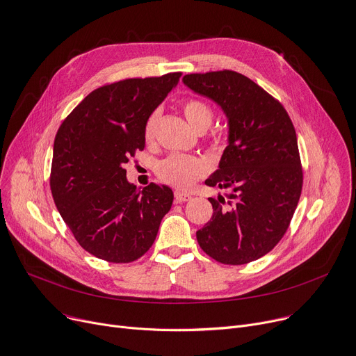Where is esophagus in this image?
<instances>
[{"mask_svg":"<svg viewBox=\"0 0 356 356\" xmlns=\"http://www.w3.org/2000/svg\"><path fill=\"white\" fill-rule=\"evenodd\" d=\"M174 197H175V202H185L188 200H191V195L186 194L184 191H179V190H175L174 191Z\"/></svg>","mask_w":356,"mask_h":356,"instance_id":"obj_1","label":"esophagus"}]
</instances>
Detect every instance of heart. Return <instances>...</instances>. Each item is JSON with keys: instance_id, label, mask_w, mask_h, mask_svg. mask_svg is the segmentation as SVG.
Segmentation results:
<instances>
[{"instance_id": "1", "label": "heart", "mask_w": 356, "mask_h": 356, "mask_svg": "<svg viewBox=\"0 0 356 356\" xmlns=\"http://www.w3.org/2000/svg\"><path fill=\"white\" fill-rule=\"evenodd\" d=\"M182 112L190 122L193 128L198 132L205 131L210 127L214 112L210 104L200 97H188L182 103ZM159 112L154 111L145 120L143 138L146 142H151L155 138L156 123ZM208 172V163L200 156L185 155V154H171L158 162L155 174L163 184L172 185L179 190H186L194 182L201 179Z\"/></svg>"}]
</instances>
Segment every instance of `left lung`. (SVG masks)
Returning <instances> with one entry per match:
<instances>
[{"mask_svg":"<svg viewBox=\"0 0 356 356\" xmlns=\"http://www.w3.org/2000/svg\"><path fill=\"white\" fill-rule=\"evenodd\" d=\"M182 81L217 102L229 124L220 170L205 184L229 190L232 201L208 198L214 213L197 232L198 244L222 264L254 261L283 238L302 194L293 123L276 97L237 72L191 73Z\"/></svg>","mask_w":356,"mask_h":356,"instance_id":"1","label":"left lung"}]
</instances>
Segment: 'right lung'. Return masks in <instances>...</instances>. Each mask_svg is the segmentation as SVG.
I'll return each instance as SVG.
<instances>
[{
	"label": "right lung",
	"instance_id": "right-lung-1",
	"mask_svg": "<svg viewBox=\"0 0 356 356\" xmlns=\"http://www.w3.org/2000/svg\"><path fill=\"white\" fill-rule=\"evenodd\" d=\"M181 72L106 83L83 99L56 134L50 171L54 204L76 241L97 259L131 263L152 247L171 210L170 186L138 190L123 165L143 151V124Z\"/></svg>",
	"mask_w": 356,
	"mask_h": 356
}]
</instances>
